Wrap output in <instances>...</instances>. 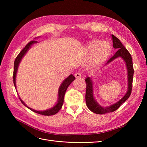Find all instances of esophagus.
Returning <instances> with one entry per match:
<instances>
[{
  "mask_svg": "<svg viewBox=\"0 0 147 147\" xmlns=\"http://www.w3.org/2000/svg\"><path fill=\"white\" fill-rule=\"evenodd\" d=\"M74 76H75L76 78H81L82 77V74H81L80 72H76V73L74 74Z\"/></svg>",
  "mask_w": 147,
  "mask_h": 147,
  "instance_id": "esophagus-1",
  "label": "esophagus"
}]
</instances>
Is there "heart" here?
I'll use <instances>...</instances> for the list:
<instances>
[{
  "mask_svg": "<svg viewBox=\"0 0 147 147\" xmlns=\"http://www.w3.org/2000/svg\"><path fill=\"white\" fill-rule=\"evenodd\" d=\"M86 50L89 54H92L91 62L96 64L108 57L111 51V46L108 42L95 40L89 43Z\"/></svg>",
  "mask_w": 147,
  "mask_h": 147,
  "instance_id": "b5f03b06",
  "label": "heart"
}]
</instances>
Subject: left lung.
Instances as JSON below:
<instances>
[{"instance_id": "8db88e82", "label": "left lung", "mask_w": 147, "mask_h": 147, "mask_svg": "<svg viewBox=\"0 0 147 147\" xmlns=\"http://www.w3.org/2000/svg\"><path fill=\"white\" fill-rule=\"evenodd\" d=\"M112 42H113V47L114 49H118L117 51L115 53L114 55L106 62L105 65L110 64L111 62L113 61L114 59L117 57H121L125 61L127 71V80H128V86H127V92L123 98L117 102L112 104L108 107H102L97 102H96L94 96H93V82L90 77L86 78L85 82L86 83V95L85 100L87 107L92 112L98 114H104L109 112H114L120 107V106L125 102L126 100L129 97L131 93L132 90V83H133V77L134 74L133 65L132 62L131 55L130 53L127 51V50L124 47V46L122 44L117 37L112 35Z\"/></svg>"}]
</instances>
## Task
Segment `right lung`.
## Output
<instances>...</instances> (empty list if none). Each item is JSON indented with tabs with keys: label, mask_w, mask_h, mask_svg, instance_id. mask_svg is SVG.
Instances as JSON below:
<instances>
[{
	"label": "right lung",
	"mask_w": 147,
	"mask_h": 147,
	"mask_svg": "<svg viewBox=\"0 0 147 147\" xmlns=\"http://www.w3.org/2000/svg\"><path fill=\"white\" fill-rule=\"evenodd\" d=\"M37 43V42L35 41V40H32V41L30 42L25 47H24V48L20 52V54H18V55L17 56L16 58V59H15L14 64L13 82H14V86L16 88V74L18 72L19 64H20L21 59H23L24 55L26 54V53L28 52V51L30 48L31 47V46H32L33 44H34V43ZM74 80H75V77H74L73 74H71V75L69 76L66 79H65L64 80V82L62 83L60 87H59V88L57 103L54 106V107L51 108V109H47V110L43 111H38L34 110V109H31L30 107H28V106L25 104H24V102L20 98V96H19V98H20L21 102H22V104H23L24 105H25L26 107H28L29 109H30L31 111H32L34 112H36V113H37V114H42L43 115H54L56 113H57V112L60 111L61 109L62 108V104H63V103H64V95H65V91H66V90L68 88V86H69L70 84L73 82Z\"/></svg>",
	"instance_id": "1"
}]
</instances>
